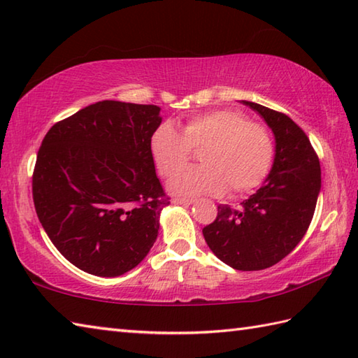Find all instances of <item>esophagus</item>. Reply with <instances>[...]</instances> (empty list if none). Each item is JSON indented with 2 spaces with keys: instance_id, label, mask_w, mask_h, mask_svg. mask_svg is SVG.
<instances>
[{
  "instance_id": "1",
  "label": "esophagus",
  "mask_w": 358,
  "mask_h": 358,
  "mask_svg": "<svg viewBox=\"0 0 358 358\" xmlns=\"http://www.w3.org/2000/svg\"><path fill=\"white\" fill-rule=\"evenodd\" d=\"M172 203H173V205H183V206H189V205H192L194 200H191V199H173V200H172Z\"/></svg>"
}]
</instances>
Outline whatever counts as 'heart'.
<instances>
[{
	"label": "heart",
	"mask_w": 358,
	"mask_h": 358,
	"mask_svg": "<svg viewBox=\"0 0 358 358\" xmlns=\"http://www.w3.org/2000/svg\"><path fill=\"white\" fill-rule=\"evenodd\" d=\"M192 148L206 149L201 156L203 166L175 177L169 183L172 194L220 195L227 187L234 195L251 192L267 178L275 157L270 131L229 108L192 116L183 133L171 122L152 133V158L163 177L171 178L184 169Z\"/></svg>",
	"instance_id": "obj_1"
}]
</instances>
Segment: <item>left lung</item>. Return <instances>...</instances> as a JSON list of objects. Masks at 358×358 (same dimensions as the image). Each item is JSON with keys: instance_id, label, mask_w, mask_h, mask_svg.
<instances>
[{"instance_id": "1", "label": "left lung", "mask_w": 358, "mask_h": 358, "mask_svg": "<svg viewBox=\"0 0 358 358\" xmlns=\"http://www.w3.org/2000/svg\"><path fill=\"white\" fill-rule=\"evenodd\" d=\"M242 103L271 129L275 159L265 185L237 209L219 205L203 236L222 262L253 271L278 264L304 237L317 206L321 167L309 138L289 116L256 102Z\"/></svg>"}]
</instances>
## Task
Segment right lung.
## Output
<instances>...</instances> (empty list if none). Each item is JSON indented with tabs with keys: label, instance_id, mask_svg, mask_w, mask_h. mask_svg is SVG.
Here are the masks:
<instances>
[{
	"label": "right lung",
	"instance_id": "right-lung-1",
	"mask_svg": "<svg viewBox=\"0 0 358 358\" xmlns=\"http://www.w3.org/2000/svg\"><path fill=\"white\" fill-rule=\"evenodd\" d=\"M159 110L96 102L54 124L41 143L35 211L62 256L90 275H124L157 241L169 205L150 152Z\"/></svg>",
	"mask_w": 358,
	"mask_h": 358
}]
</instances>
